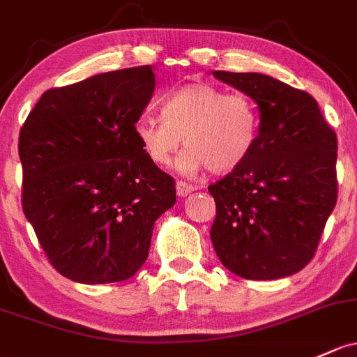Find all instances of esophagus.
<instances>
[{
	"mask_svg": "<svg viewBox=\"0 0 357 357\" xmlns=\"http://www.w3.org/2000/svg\"><path fill=\"white\" fill-rule=\"evenodd\" d=\"M195 189H197V187L192 185V183H189V182H183V180H178L177 182V194L180 195V197H183V195H189Z\"/></svg>",
	"mask_w": 357,
	"mask_h": 357,
	"instance_id": "obj_1",
	"label": "esophagus"
}]
</instances>
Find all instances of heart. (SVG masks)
I'll return each mask as SVG.
<instances>
[{"mask_svg":"<svg viewBox=\"0 0 357 357\" xmlns=\"http://www.w3.org/2000/svg\"><path fill=\"white\" fill-rule=\"evenodd\" d=\"M162 117L137 119L134 131L143 151L158 167H168L182 146L178 172L194 175L208 167L214 174L238 168L254 151L260 116L247 93H228L208 83H190L172 91Z\"/></svg>","mask_w":357,"mask_h":357,"instance_id":"b5f03b06","label":"heart"}]
</instances>
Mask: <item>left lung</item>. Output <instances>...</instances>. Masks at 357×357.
Returning a JSON list of instances; mask_svg holds the SVG:
<instances>
[{
  "label": "left lung",
  "mask_w": 357,
  "mask_h": 357,
  "mask_svg": "<svg viewBox=\"0 0 357 357\" xmlns=\"http://www.w3.org/2000/svg\"><path fill=\"white\" fill-rule=\"evenodd\" d=\"M257 102L259 139L238 168L208 187L221 264L252 281L300 272L337 202V136L315 98L260 73L213 71Z\"/></svg>",
  "instance_id": "obj_1"
}]
</instances>
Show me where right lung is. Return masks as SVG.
<instances>
[{
	"label": "right lung",
	"mask_w": 357,
	"mask_h": 357,
	"mask_svg": "<svg viewBox=\"0 0 357 357\" xmlns=\"http://www.w3.org/2000/svg\"><path fill=\"white\" fill-rule=\"evenodd\" d=\"M155 91L151 66L51 88L20 129L22 208L51 266L71 281H126L148 259L155 221L175 204L134 126Z\"/></svg>",
	"instance_id": "add662e5"
}]
</instances>
